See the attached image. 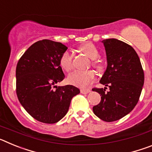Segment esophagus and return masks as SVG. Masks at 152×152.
<instances>
[{"label": "esophagus", "mask_w": 152, "mask_h": 152, "mask_svg": "<svg viewBox=\"0 0 152 152\" xmlns=\"http://www.w3.org/2000/svg\"><path fill=\"white\" fill-rule=\"evenodd\" d=\"M89 92H91L89 89H80V93L83 94H87Z\"/></svg>", "instance_id": "1"}]
</instances>
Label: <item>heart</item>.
I'll list each match as a JSON object with an SVG mask.
<instances>
[{
    "label": "heart",
    "instance_id": "b5f03b06",
    "mask_svg": "<svg viewBox=\"0 0 152 152\" xmlns=\"http://www.w3.org/2000/svg\"><path fill=\"white\" fill-rule=\"evenodd\" d=\"M80 50L88 57L93 59L92 65L96 70H100L102 65L100 61H96V58L100 56V52L97 48L92 43H86L80 47ZM74 56L69 50L64 51L61 55L59 58V64L61 68L67 72H71L74 66ZM95 75L92 71H75L68 75V82L72 85L85 88L94 80Z\"/></svg>",
    "mask_w": 152,
    "mask_h": 152
}]
</instances>
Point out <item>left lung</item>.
Instances as JSON below:
<instances>
[{
  "instance_id": "8db88e82",
  "label": "left lung",
  "mask_w": 152,
  "mask_h": 152,
  "mask_svg": "<svg viewBox=\"0 0 152 152\" xmlns=\"http://www.w3.org/2000/svg\"><path fill=\"white\" fill-rule=\"evenodd\" d=\"M107 68L100 80L110 88H93L101 96L100 103L93 107L97 117L106 122L119 120L129 113L139 101L145 75L135 49L116 39L103 40Z\"/></svg>"
}]
</instances>
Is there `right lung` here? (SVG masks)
Instances as JSON below:
<instances>
[{
  "mask_svg": "<svg viewBox=\"0 0 152 152\" xmlns=\"http://www.w3.org/2000/svg\"><path fill=\"white\" fill-rule=\"evenodd\" d=\"M68 47L49 39L36 42L24 52L16 68V92L21 105L35 119L56 123L62 119L73 96L80 90L73 85L57 87L64 75L59 64Z\"/></svg>",
  "mask_w": 152,
  "mask_h": 152,
  "instance_id": "obj_1",
  "label": "right lung"
}]
</instances>
